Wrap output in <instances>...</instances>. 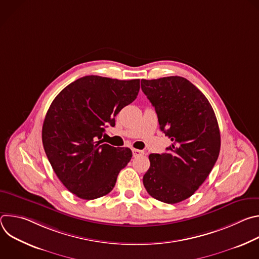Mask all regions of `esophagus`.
I'll return each mask as SVG.
<instances>
[{
  "mask_svg": "<svg viewBox=\"0 0 259 259\" xmlns=\"http://www.w3.org/2000/svg\"><path fill=\"white\" fill-rule=\"evenodd\" d=\"M132 153H133V157H139V156L144 155V152H143V151L136 150V149H133V150H132Z\"/></svg>",
  "mask_w": 259,
  "mask_h": 259,
  "instance_id": "1",
  "label": "esophagus"
}]
</instances>
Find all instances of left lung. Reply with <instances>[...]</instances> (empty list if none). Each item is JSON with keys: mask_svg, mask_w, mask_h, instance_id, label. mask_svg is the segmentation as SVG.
I'll return each instance as SVG.
<instances>
[{"mask_svg": "<svg viewBox=\"0 0 259 259\" xmlns=\"http://www.w3.org/2000/svg\"><path fill=\"white\" fill-rule=\"evenodd\" d=\"M141 89L158 115L160 129L172 143L167 152L151 154L143 186L167 204L193 196L206 180L220 151V132L206 96L182 77L141 80Z\"/></svg>", "mask_w": 259, "mask_h": 259, "instance_id": "1", "label": "left lung"}]
</instances>
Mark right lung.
Masks as SVG:
<instances>
[{"mask_svg":"<svg viewBox=\"0 0 259 259\" xmlns=\"http://www.w3.org/2000/svg\"><path fill=\"white\" fill-rule=\"evenodd\" d=\"M139 82L86 76L52 101L42 129L44 150L59 180L77 197L94 200L107 195L130 162V149L100 139L107 125L115 126L120 110L135 100Z\"/></svg>","mask_w":259,"mask_h":259,"instance_id":"obj_1","label":"right lung"}]
</instances>
